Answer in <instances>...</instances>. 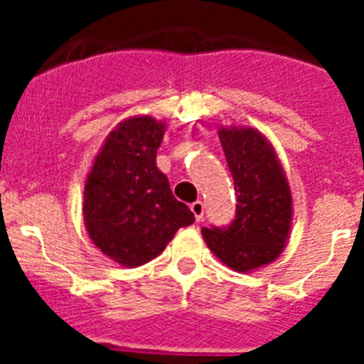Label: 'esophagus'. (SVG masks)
<instances>
[{
  "label": "esophagus",
  "mask_w": 364,
  "mask_h": 364,
  "mask_svg": "<svg viewBox=\"0 0 364 364\" xmlns=\"http://www.w3.org/2000/svg\"><path fill=\"white\" fill-rule=\"evenodd\" d=\"M189 208H191L193 215H195V220L200 222L202 218H204V202H202V200L193 202V204L189 205Z\"/></svg>",
  "instance_id": "1"
}]
</instances>
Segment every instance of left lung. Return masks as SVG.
I'll list each match as a JSON object with an SVG mask.
<instances>
[{"label":"left lung","instance_id":"obj_1","mask_svg":"<svg viewBox=\"0 0 364 364\" xmlns=\"http://www.w3.org/2000/svg\"><path fill=\"white\" fill-rule=\"evenodd\" d=\"M222 149L233 176L237 211L228 228H202L211 252L239 273L272 264L291 230L294 202L272 142L253 127H220Z\"/></svg>","mask_w":364,"mask_h":364}]
</instances>
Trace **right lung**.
I'll return each mask as SVG.
<instances>
[{"mask_svg": "<svg viewBox=\"0 0 364 364\" xmlns=\"http://www.w3.org/2000/svg\"><path fill=\"white\" fill-rule=\"evenodd\" d=\"M164 133L166 124L153 117L120 122L100 147L85 180L87 233L104 255L125 268L159 257L180 228L195 222L156 167Z\"/></svg>", "mask_w": 364, "mask_h": 364, "instance_id": "obj_1", "label": "right lung"}]
</instances>
